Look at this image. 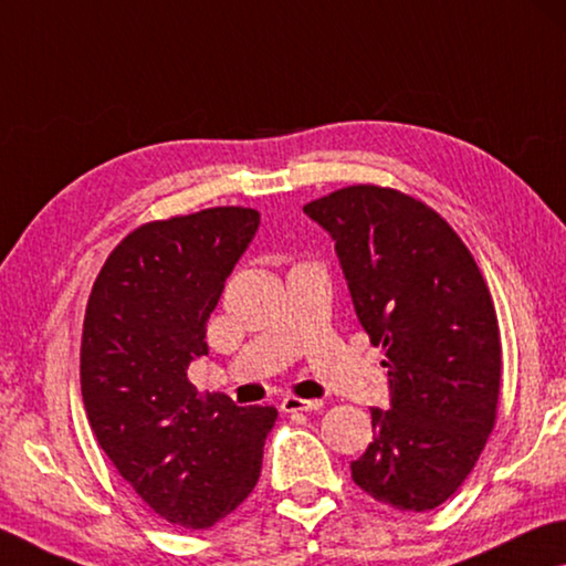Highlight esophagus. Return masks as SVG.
Instances as JSON below:
<instances>
[{"instance_id": "obj_1", "label": "esophagus", "mask_w": 566, "mask_h": 566, "mask_svg": "<svg viewBox=\"0 0 566 566\" xmlns=\"http://www.w3.org/2000/svg\"><path fill=\"white\" fill-rule=\"evenodd\" d=\"M324 407V399H301V397H285L281 402L283 412H313Z\"/></svg>"}]
</instances>
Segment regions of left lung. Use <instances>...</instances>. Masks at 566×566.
<instances>
[{"label":"left lung","mask_w":566,"mask_h":566,"mask_svg":"<svg viewBox=\"0 0 566 566\" xmlns=\"http://www.w3.org/2000/svg\"><path fill=\"white\" fill-rule=\"evenodd\" d=\"M332 234L359 324L387 359L389 410L352 478L374 501L430 511L481 458L499 415L501 334L481 268L420 199L354 185L303 207Z\"/></svg>","instance_id":"8db88e82"}]
</instances>
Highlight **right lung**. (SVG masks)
<instances>
[{
    "label": "right lung",
    "mask_w": 566,
    "mask_h": 566,
    "mask_svg": "<svg viewBox=\"0 0 566 566\" xmlns=\"http://www.w3.org/2000/svg\"><path fill=\"white\" fill-rule=\"evenodd\" d=\"M260 212L210 207L146 222L113 248L85 306L81 392L103 453L154 514L210 528L253 493L277 410L187 379Z\"/></svg>",
    "instance_id": "1"
}]
</instances>
